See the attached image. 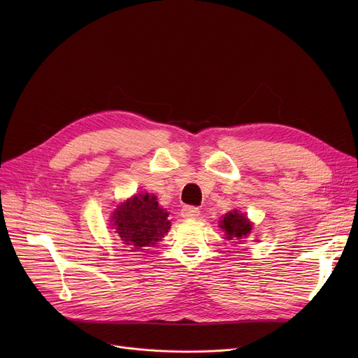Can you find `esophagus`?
Instances as JSON below:
<instances>
[{"label": "esophagus", "mask_w": 358, "mask_h": 358, "mask_svg": "<svg viewBox=\"0 0 358 358\" xmlns=\"http://www.w3.org/2000/svg\"><path fill=\"white\" fill-rule=\"evenodd\" d=\"M200 215V210L197 208H193V206H185L181 210V216L184 219H197Z\"/></svg>", "instance_id": "34e87169"}]
</instances>
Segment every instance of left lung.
Masks as SVG:
<instances>
[{
    "label": "left lung",
    "instance_id": "8db88e82",
    "mask_svg": "<svg viewBox=\"0 0 358 358\" xmlns=\"http://www.w3.org/2000/svg\"><path fill=\"white\" fill-rule=\"evenodd\" d=\"M219 227L224 231L228 239H243L252 231V223L250 219L238 210L224 215L219 222Z\"/></svg>",
    "mask_w": 358,
    "mask_h": 358
}]
</instances>
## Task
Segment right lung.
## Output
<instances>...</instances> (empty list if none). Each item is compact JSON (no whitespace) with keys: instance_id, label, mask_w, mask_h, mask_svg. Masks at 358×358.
<instances>
[{"instance_id":"obj_1","label":"right lung","mask_w":358,"mask_h":358,"mask_svg":"<svg viewBox=\"0 0 358 358\" xmlns=\"http://www.w3.org/2000/svg\"><path fill=\"white\" fill-rule=\"evenodd\" d=\"M111 224L122 243L131 252L155 247L171 228L168 212L157 201V196L141 193L120 203L111 216Z\"/></svg>"}]
</instances>
